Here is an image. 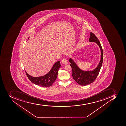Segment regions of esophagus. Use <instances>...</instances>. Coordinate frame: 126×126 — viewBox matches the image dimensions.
<instances>
[{
    "mask_svg": "<svg viewBox=\"0 0 126 126\" xmlns=\"http://www.w3.org/2000/svg\"><path fill=\"white\" fill-rule=\"evenodd\" d=\"M62 63H63V64H67L68 63L67 60L66 59L64 58L62 59Z\"/></svg>",
    "mask_w": 126,
    "mask_h": 126,
    "instance_id": "1",
    "label": "esophagus"
}]
</instances>
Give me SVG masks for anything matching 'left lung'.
<instances>
[{"mask_svg": "<svg viewBox=\"0 0 126 126\" xmlns=\"http://www.w3.org/2000/svg\"><path fill=\"white\" fill-rule=\"evenodd\" d=\"M89 42H94L97 44L100 49L101 59L97 67L92 71H84L80 69L76 63L74 62L72 59H69V62L71 63L70 66L72 69V76L74 80L77 83L81 86H86L92 83L95 80L99 73L101 66L102 64L103 60V49L97 37L94 33L90 32V38Z\"/></svg>", "mask_w": 126, "mask_h": 126, "instance_id": "1", "label": "left lung"}]
</instances>
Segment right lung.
I'll use <instances>...</instances> for the list:
<instances>
[{
  "label": "right lung",
  "instance_id": "right-lung-1",
  "mask_svg": "<svg viewBox=\"0 0 126 126\" xmlns=\"http://www.w3.org/2000/svg\"><path fill=\"white\" fill-rule=\"evenodd\" d=\"M60 67V62L58 61L55 63L49 73L41 77H34L29 75L26 71L25 73L28 79L34 84L42 87H49L52 86L56 79L59 69Z\"/></svg>",
  "mask_w": 126,
  "mask_h": 126
}]
</instances>
